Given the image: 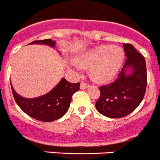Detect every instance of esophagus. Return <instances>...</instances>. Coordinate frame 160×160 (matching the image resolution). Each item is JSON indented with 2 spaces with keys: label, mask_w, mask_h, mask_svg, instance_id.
I'll use <instances>...</instances> for the list:
<instances>
[{
  "label": "esophagus",
  "mask_w": 160,
  "mask_h": 160,
  "mask_svg": "<svg viewBox=\"0 0 160 160\" xmlns=\"http://www.w3.org/2000/svg\"><path fill=\"white\" fill-rule=\"evenodd\" d=\"M88 86H89V85H88L87 83H86L85 82H82L80 88H81V89H87Z\"/></svg>",
  "instance_id": "34e87169"
}]
</instances>
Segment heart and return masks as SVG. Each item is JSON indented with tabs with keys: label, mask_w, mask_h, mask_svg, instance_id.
I'll return each instance as SVG.
<instances>
[{
	"label": "heart",
	"mask_w": 160,
	"mask_h": 160,
	"mask_svg": "<svg viewBox=\"0 0 160 160\" xmlns=\"http://www.w3.org/2000/svg\"><path fill=\"white\" fill-rule=\"evenodd\" d=\"M124 60V52L119 47L100 45L76 57L75 62L83 68H91V77L95 81L107 82L119 71Z\"/></svg>",
	"instance_id": "b5f03b06"
}]
</instances>
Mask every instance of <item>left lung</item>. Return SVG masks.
Wrapping results in <instances>:
<instances>
[{
	"mask_svg": "<svg viewBox=\"0 0 160 160\" xmlns=\"http://www.w3.org/2000/svg\"><path fill=\"white\" fill-rule=\"evenodd\" d=\"M127 60L113 82L100 86V95L96 108L109 118H122L139 106L145 94L147 69L145 59L131 44H123ZM132 68V74L127 70Z\"/></svg>",
	"mask_w": 160,
	"mask_h": 160,
	"instance_id": "left-lung-1",
	"label": "left lung"
}]
</instances>
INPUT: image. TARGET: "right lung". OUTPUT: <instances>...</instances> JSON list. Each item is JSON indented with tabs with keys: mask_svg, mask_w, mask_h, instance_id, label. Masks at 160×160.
<instances>
[{
	"mask_svg": "<svg viewBox=\"0 0 160 160\" xmlns=\"http://www.w3.org/2000/svg\"><path fill=\"white\" fill-rule=\"evenodd\" d=\"M45 44L55 46L56 42L51 39L33 41L30 44ZM12 91L16 104L27 115L42 122H52L65 115L69 108L73 94L79 90L80 83H71L62 78L59 84L45 95L37 98L27 99L16 93L12 88Z\"/></svg>",
	"mask_w": 160,
	"mask_h": 160,
	"instance_id": "add662e5",
	"label": "right lung"
}]
</instances>
